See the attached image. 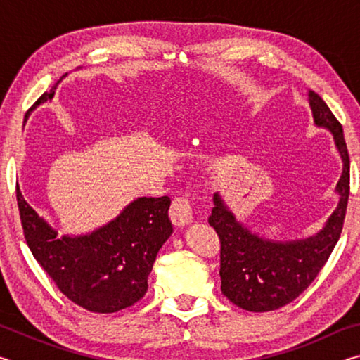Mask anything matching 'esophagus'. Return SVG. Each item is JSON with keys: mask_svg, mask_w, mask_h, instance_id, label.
Masks as SVG:
<instances>
[{"mask_svg": "<svg viewBox=\"0 0 360 360\" xmlns=\"http://www.w3.org/2000/svg\"><path fill=\"white\" fill-rule=\"evenodd\" d=\"M169 217H172V222L178 227H184L192 222V208L188 200L184 197H178L173 200L172 208H169Z\"/></svg>", "mask_w": 360, "mask_h": 360, "instance_id": "1", "label": "esophagus"}]
</instances>
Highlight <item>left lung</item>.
I'll return each instance as SVG.
<instances>
[{
  "mask_svg": "<svg viewBox=\"0 0 360 360\" xmlns=\"http://www.w3.org/2000/svg\"><path fill=\"white\" fill-rule=\"evenodd\" d=\"M314 125L332 133L343 172L335 187L338 205L324 227L303 240H266L243 225L221 197L214 193L208 222L221 240V289L231 303L246 311H273L302 294L330 257L340 238L349 197V155L343 129L326 101L308 92Z\"/></svg>",
  "mask_w": 360,
  "mask_h": 360,
  "instance_id": "obj_1",
  "label": "left lung"
}]
</instances>
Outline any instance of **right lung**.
<instances>
[{"mask_svg":"<svg viewBox=\"0 0 360 360\" xmlns=\"http://www.w3.org/2000/svg\"><path fill=\"white\" fill-rule=\"evenodd\" d=\"M53 94L56 87L42 95L25 120ZM17 203L34 259L71 302L92 313H115L143 298L157 254L173 233L168 197H139L94 231L63 236L28 205L19 184Z\"/></svg>","mask_w":360,"mask_h":360,"instance_id":"obj_1","label":"right lung"}]
</instances>
